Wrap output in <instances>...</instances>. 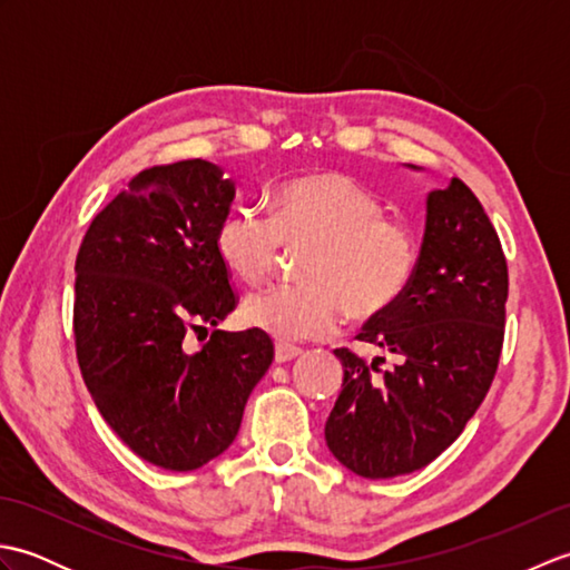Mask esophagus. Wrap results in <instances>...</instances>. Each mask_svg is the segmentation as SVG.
Wrapping results in <instances>:
<instances>
[{"label":"esophagus","instance_id":"esophagus-1","mask_svg":"<svg viewBox=\"0 0 570 570\" xmlns=\"http://www.w3.org/2000/svg\"><path fill=\"white\" fill-rule=\"evenodd\" d=\"M298 355H301V347H294V345L278 343L276 350H274V360L278 362V365H282V362H292V360H296Z\"/></svg>","mask_w":570,"mask_h":570}]
</instances>
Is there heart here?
Segmentation results:
<instances>
[{
  "label": "heart",
  "instance_id": "heart-1",
  "mask_svg": "<svg viewBox=\"0 0 570 570\" xmlns=\"http://www.w3.org/2000/svg\"><path fill=\"white\" fill-rule=\"evenodd\" d=\"M215 247L249 286L276 272L286 247H308L306 284L264 288L242 306L245 323L278 343L331 335L347 311L360 321L390 313L414 282L421 254L414 225L384 215V203L343 174L286 180L272 213L237 205L217 225Z\"/></svg>",
  "mask_w": 570,
  "mask_h": 570
}]
</instances>
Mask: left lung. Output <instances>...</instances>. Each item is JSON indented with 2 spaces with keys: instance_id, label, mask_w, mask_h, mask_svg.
<instances>
[{
  "instance_id": "8db88e82",
  "label": "left lung",
  "mask_w": 570,
  "mask_h": 570,
  "mask_svg": "<svg viewBox=\"0 0 570 570\" xmlns=\"http://www.w3.org/2000/svg\"><path fill=\"white\" fill-rule=\"evenodd\" d=\"M507 292L500 237L475 193L460 178L431 190L414 282L357 335L394 353L396 365L380 370L384 357L335 350L345 377L325 443L347 470L370 480L406 475L463 433L498 372Z\"/></svg>"
}]
</instances>
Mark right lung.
Here are the masks:
<instances>
[{
  "mask_svg": "<svg viewBox=\"0 0 570 570\" xmlns=\"http://www.w3.org/2000/svg\"><path fill=\"white\" fill-rule=\"evenodd\" d=\"M235 184L203 159L154 166L92 217L76 259L72 333L102 419L151 465L186 472L227 451L274 360L264 331H213L237 296L215 233Z\"/></svg>",
  "mask_w": 570,
  "mask_h": 570,
  "instance_id": "1",
  "label": "right lung"
}]
</instances>
